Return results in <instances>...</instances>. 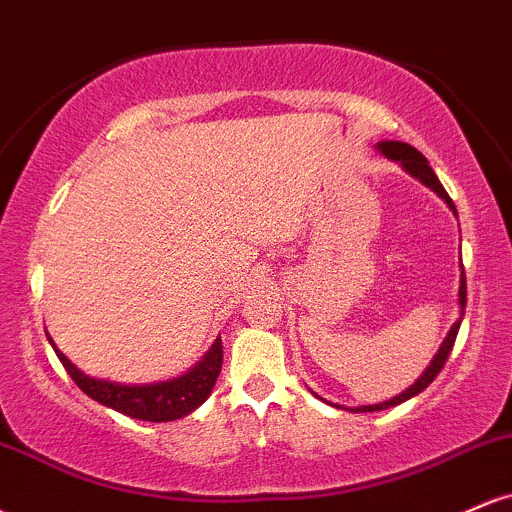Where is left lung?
I'll use <instances>...</instances> for the list:
<instances>
[{"label":"left lung","instance_id":"left-lung-1","mask_svg":"<svg viewBox=\"0 0 512 512\" xmlns=\"http://www.w3.org/2000/svg\"><path fill=\"white\" fill-rule=\"evenodd\" d=\"M375 149H378L380 154H383L385 158H390V161L399 163V166L407 170L411 178H416L419 182H424L426 187H431V190L436 192V195H438L440 199H443V202L448 204V207L452 209V214L457 216L455 204H452V199L448 197V192H445V187L440 185L438 175L433 173L431 166H428L426 156L421 154V151H416L414 146H409V144H404V142H378V144H375ZM457 301H460V320H457L455 325L450 327L448 337H445L443 344H440L438 354L433 356L431 366H428V368L424 370V373H421L419 378H416L414 385L407 387V390H404V392H399L397 397L387 399V402H380V404H363V407H342V404H337V407L354 411V414H366V411H383V409L397 407V404L407 402V399L416 397V395H419V392H424L426 387L431 385L433 380H436V375L440 373V368L445 366V361H448V356H450V351H452V344H455L457 330H460V322H462V315H464V305H467V281H464V269H462V274H460V291H457ZM320 399H322V397H320ZM327 404H332V402H327Z\"/></svg>","mask_w":512,"mask_h":512}]
</instances>
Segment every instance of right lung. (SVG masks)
Masks as SVG:
<instances>
[{
	"label": "right lung",
	"mask_w": 512,
	"mask_h": 512,
	"mask_svg": "<svg viewBox=\"0 0 512 512\" xmlns=\"http://www.w3.org/2000/svg\"><path fill=\"white\" fill-rule=\"evenodd\" d=\"M48 339L52 349H55L57 358L62 361V366L67 368L69 375H72L74 383L81 387V392H86L88 397L96 399L103 407H110L120 411V414L129 416V419L154 421V424L182 419V416L192 414L197 407H202L211 395V390H214L223 363L221 337H216V342L211 344L207 354L199 358L190 370L178 375V378L129 385L86 375L84 370L76 368L74 363L57 349L50 334Z\"/></svg>",
	"instance_id": "right-lung-1"
}]
</instances>
